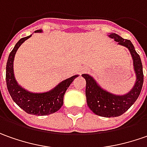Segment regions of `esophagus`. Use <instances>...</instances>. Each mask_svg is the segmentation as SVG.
I'll return each mask as SVG.
<instances>
[{
	"label": "esophagus",
	"mask_w": 147,
	"mask_h": 147,
	"mask_svg": "<svg viewBox=\"0 0 147 147\" xmlns=\"http://www.w3.org/2000/svg\"><path fill=\"white\" fill-rule=\"evenodd\" d=\"M84 71H87V69H83V70H82V72H83Z\"/></svg>",
	"instance_id": "obj_1"
}]
</instances>
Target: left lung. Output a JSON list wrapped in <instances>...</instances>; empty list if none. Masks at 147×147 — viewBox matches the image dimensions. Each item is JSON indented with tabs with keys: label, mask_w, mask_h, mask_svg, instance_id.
Here are the masks:
<instances>
[{
	"label": "left lung",
	"mask_w": 147,
	"mask_h": 147,
	"mask_svg": "<svg viewBox=\"0 0 147 147\" xmlns=\"http://www.w3.org/2000/svg\"><path fill=\"white\" fill-rule=\"evenodd\" d=\"M109 36L114 39L119 45L129 49L134 60V71L137 80L134 88L127 94L122 96L115 95L102 89L92 76L83 74L82 76L86 80L85 95L89 109L98 115L103 117H116L124 114L139 97L143 84L142 64L138 53L136 52L134 45L129 40L123 39L119 35L112 33Z\"/></svg>",
	"instance_id": "8db88e82"
}]
</instances>
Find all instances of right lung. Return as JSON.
I'll use <instances>...</instances> for the list:
<instances>
[{"instance_id":"right-lung-1","label":"right lung","mask_w":147,"mask_h":147,"mask_svg":"<svg viewBox=\"0 0 147 147\" xmlns=\"http://www.w3.org/2000/svg\"><path fill=\"white\" fill-rule=\"evenodd\" d=\"M41 32V30H36L35 32ZM31 36L32 35L20 39L9 55L5 74L7 89L13 102L24 111L28 114L36 115H47L58 111L62 107L63 104L64 94L67 89H68L70 84L78 76V75L65 80L58 84L52 90L42 94L28 92L20 85H18L13 75V58L19 46Z\"/></svg>"}]
</instances>
